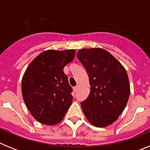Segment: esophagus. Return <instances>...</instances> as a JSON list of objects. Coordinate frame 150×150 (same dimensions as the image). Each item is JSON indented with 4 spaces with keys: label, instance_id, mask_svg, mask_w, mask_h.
Segmentation results:
<instances>
[{
    "label": "esophagus",
    "instance_id": "34e87169",
    "mask_svg": "<svg viewBox=\"0 0 150 150\" xmlns=\"http://www.w3.org/2000/svg\"><path fill=\"white\" fill-rule=\"evenodd\" d=\"M74 92H76V91H77V86L74 87Z\"/></svg>",
    "mask_w": 150,
    "mask_h": 150
}]
</instances>
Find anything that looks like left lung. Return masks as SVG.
<instances>
[{"label": "left lung", "mask_w": 150, "mask_h": 150, "mask_svg": "<svg viewBox=\"0 0 150 150\" xmlns=\"http://www.w3.org/2000/svg\"><path fill=\"white\" fill-rule=\"evenodd\" d=\"M77 58L89 79L90 92L81 102L85 116L97 127L114 122L126 106L130 85L125 69L103 49L79 50Z\"/></svg>", "instance_id": "1"}]
</instances>
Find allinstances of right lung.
<instances>
[{
	"mask_svg": "<svg viewBox=\"0 0 150 150\" xmlns=\"http://www.w3.org/2000/svg\"><path fill=\"white\" fill-rule=\"evenodd\" d=\"M75 51L47 50L31 62L24 74V101L35 120L48 125L57 124L72 103L73 89L63 71Z\"/></svg>",
	"mask_w": 150,
	"mask_h": 150,
	"instance_id": "1",
	"label": "right lung"
}]
</instances>
